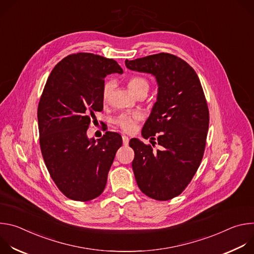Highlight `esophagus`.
<instances>
[{
  "label": "esophagus",
  "instance_id": "34e87169",
  "mask_svg": "<svg viewBox=\"0 0 254 254\" xmlns=\"http://www.w3.org/2000/svg\"><path fill=\"white\" fill-rule=\"evenodd\" d=\"M129 141V138L127 135H123V142H124V146H127Z\"/></svg>",
  "mask_w": 254,
  "mask_h": 254
}]
</instances>
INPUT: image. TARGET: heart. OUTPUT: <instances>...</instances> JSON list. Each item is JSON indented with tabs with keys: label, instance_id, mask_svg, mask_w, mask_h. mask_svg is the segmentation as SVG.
<instances>
[{
	"label": "heart",
	"instance_id": "obj_1",
	"mask_svg": "<svg viewBox=\"0 0 254 254\" xmlns=\"http://www.w3.org/2000/svg\"><path fill=\"white\" fill-rule=\"evenodd\" d=\"M127 86L129 91L133 95H138L140 93L147 92L149 90V82L146 78H143L141 76H131L127 80ZM114 89V82L113 81H106L103 86H102V91H101V97L103 102H107L111 98L112 92ZM141 120L140 115L138 114H132V115H127L123 114L120 115L115 119V124L121 127L123 130L127 132H133L136 128L137 123Z\"/></svg>",
	"mask_w": 254,
	"mask_h": 254
}]
</instances>
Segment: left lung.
Returning <instances> with one entry per match:
<instances>
[{
	"mask_svg": "<svg viewBox=\"0 0 254 254\" xmlns=\"http://www.w3.org/2000/svg\"><path fill=\"white\" fill-rule=\"evenodd\" d=\"M126 66L153 74L159 86L141 134L157 138L162 151L153 152L151 144L130 139L136 184L152 199L171 200L189 185L205 151L209 110L200 79L186 61L169 53L126 60Z\"/></svg>",
	"mask_w": 254,
	"mask_h": 254,
	"instance_id": "1",
	"label": "left lung"
}]
</instances>
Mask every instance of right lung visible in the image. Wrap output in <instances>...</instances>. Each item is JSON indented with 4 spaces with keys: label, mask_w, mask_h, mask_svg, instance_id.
Masks as SVG:
<instances>
[{
    "label": "right lung",
    "mask_w": 254,
    "mask_h": 254,
    "mask_svg": "<svg viewBox=\"0 0 254 254\" xmlns=\"http://www.w3.org/2000/svg\"><path fill=\"white\" fill-rule=\"evenodd\" d=\"M123 72L114 59L76 53L63 58L47 79L37 112L40 148L54 183L71 200L90 201L105 188L123 138L106 131L95 141L86 131L103 108L104 77Z\"/></svg>",
    "instance_id": "obj_1"
}]
</instances>
